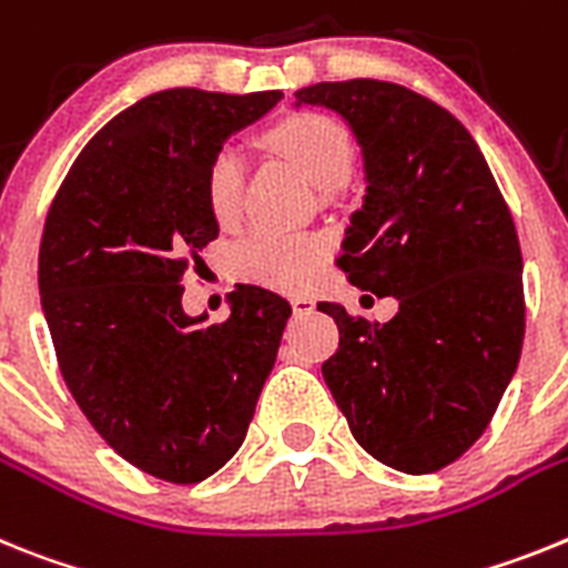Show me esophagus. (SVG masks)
I'll list each match as a JSON object with an SVG mask.
<instances>
[{
	"instance_id": "1",
	"label": "esophagus",
	"mask_w": 568,
	"mask_h": 568,
	"mask_svg": "<svg viewBox=\"0 0 568 568\" xmlns=\"http://www.w3.org/2000/svg\"><path fill=\"white\" fill-rule=\"evenodd\" d=\"M291 308L297 317H305V314L314 312V300L308 294H297V297H291Z\"/></svg>"
}]
</instances>
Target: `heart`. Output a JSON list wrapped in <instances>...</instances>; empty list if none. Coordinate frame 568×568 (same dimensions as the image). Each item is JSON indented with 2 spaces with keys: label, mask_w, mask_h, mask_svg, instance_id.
<instances>
[{
  "label": "heart",
  "mask_w": 568,
  "mask_h": 568,
  "mask_svg": "<svg viewBox=\"0 0 568 568\" xmlns=\"http://www.w3.org/2000/svg\"><path fill=\"white\" fill-rule=\"evenodd\" d=\"M271 142L283 151L303 176L320 191H334L352 174L354 142L343 125L323 113H300L271 131ZM245 156L236 145L216 151L205 176L211 214L223 225L243 211ZM325 254V243L312 234H291L277 229H254L234 248V268L251 283L297 291L312 283Z\"/></svg>",
  "instance_id": "obj_1"
}]
</instances>
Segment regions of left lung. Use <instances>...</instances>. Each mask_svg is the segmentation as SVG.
Instances as JSON below:
<instances>
[{
	"label": "left lung",
	"mask_w": 568,
	"mask_h": 568,
	"mask_svg": "<svg viewBox=\"0 0 568 568\" xmlns=\"http://www.w3.org/2000/svg\"><path fill=\"white\" fill-rule=\"evenodd\" d=\"M294 97L337 113L363 156L366 196L339 265L357 288L400 303L388 323L320 303L339 328L325 386L374 460L428 475L486 432L520 363L515 223L477 142L423 93L352 79Z\"/></svg>",
	"instance_id": "obj_1"
}]
</instances>
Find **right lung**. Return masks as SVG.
Instances as JSON below:
<instances>
[{"instance_id":"obj_1","label":"right lung","mask_w":568,"mask_h":568,"mask_svg":"<svg viewBox=\"0 0 568 568\" xmlns=\"http://www.w3.org/2000/svg\"><path fill=\"white\" fill-rule=\"evenodd\" d=\"M280 100L151 93L82 148L48 211L39 297L62 377L102 440L160 480L200 483L236 455L291 317L243 283L225 323L182 308L189 260L220 234L211 160Z\"/></svg>"}]
</instances>
